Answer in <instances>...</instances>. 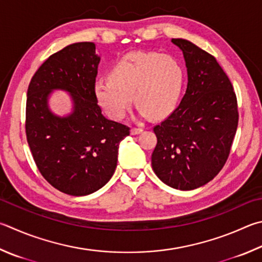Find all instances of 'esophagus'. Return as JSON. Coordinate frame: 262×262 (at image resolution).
Segmentation results:
<instances>
[{
    "instance_id": "34e87169",
    "label": "esophagus",
    "mask_w": 262,
    "mask_h": 262,
    "mask_svg": "<svg viewBox=\"0 0 262 262\" xmlns=\"http://www.w3.org/2000/svg\"><path fill=\"white\" fill-rule=\"evenodd\" d=\"M143 132V129H142V128H140V127H133L132 129H130V134L132 135H137V134H140V133H142Z\"/></svg>"
}]
</instances>
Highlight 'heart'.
Returning <instances> with one entry per match:
<instances>
[{"label": "heart", "instance_id": "b5f03b06", "mask_svg": "<svg viewBox=\"0 0 262 262\" xmlns=\"http://www.w3.org/2000/svg\"><path fill=\"white\" fill-rule=\"evenodd\" d=\"M183 84V70L173 57L156 52L134 51L118 59L108 78L95 84L98 102L115 119H122L132 95L142 115L158 119L172 110Z\"/></svg>", "mask_w": 262, "mask_h": 262}]
</instances>
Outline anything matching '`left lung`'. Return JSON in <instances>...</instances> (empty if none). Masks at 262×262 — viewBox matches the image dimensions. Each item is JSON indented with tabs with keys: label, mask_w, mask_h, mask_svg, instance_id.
Instances as JSON below:
<instances>
[{
	"label": "left lung",
	"mask_w": 262,
	"mask_h": 262,
	"mask_svg": "<svg viewBox=\"0 0 262 262\" xmlns=\"http://www.w3.org/2000/svg\"><path fill=\"white\" fill-rule=\"evenodd\" d=\"M172 42L183 51L188 87L179 105L154 127L157 144L151 165L165 184L192 190L210 182L225 166L238 126V106L215 57L190 41Z\"/></svg>",
	"instance_id": "left-lung-1"
}]
</instances>
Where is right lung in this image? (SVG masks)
<instances>
[{"label": "right lung", "mask_w": 262, "mask_h": 262, "mask_svg": "<svg viewBox=\"0 0 262 262\" xmlns=\"http://www.w3.org/2000/svg\"><path fill=\"white\" fill-rule=\"evenodd\" d=\"M99 57L93 42H78L55 52L31 79L27 89L25 130L37 169L59 191L90 194L112 178L119 143L130 128L108 120L97 103ZM54 89L69 91L72 115H52L48 97Z\"/></svg>", "instance_id": "add662e5"}]
</instances>
